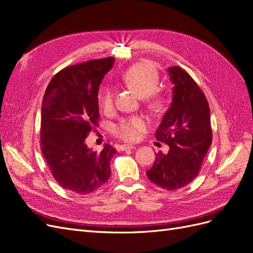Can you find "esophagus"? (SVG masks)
<instances>
[{
  "mask_svg": "<svg viewBox=\"0 0 253 253\" xmlns=\"http://www.w3.org/2000/svg\"><path fill=\"white\" fill-rule=\"evenodd\" d=\"M136 147L133 144H121L119 147V150L120 151H126V150H132V149H135Z\"/></svg>",
  "mask_w": 253,
  "mask_h": 253,
  "instance_id": "obj_1",
  "label": "esophagus"
}]
</instances>
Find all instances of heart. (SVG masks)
<instances>
[{
    "label": "heart",
    "instance_id": "heart-1",
    "mask_svg": "<svg viewBox=\"0 0 253 253\" xmlns=\"http://www.w3.org/2000/svg\"><path fill=\"white\" fill-rule=\"evenodd\" d=\"M122 81L138 91L139 95L145 97L153 108H159L162 99L154 94L159 76L157 72L148 63H137L128 67L121 76ZM99 102L105 112H112L115 105V89L108 85L103 87ZM148 126V121L142 116H132L121 119L118 125L113 128L115 136L126 141H136L139 139L142 132Z\"/></svg>",
    "mask_w": 253,
    "mask_h": 253
}]
</instances>
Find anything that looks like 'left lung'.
Returning a JSON list of instances; mask_svg holds the SVG:
<instances>
[{"label": "left lung", "instance_id": "obj_1", "mask_svg": "<svg viewBox=\"0 0 253 253\" xmlns=\"http://www.w3.org/2000/svg\"><path fill=\"white\" fill-rule=\"evenodd\" d=\"M168 72L174 84L173 99L155 136L170 150L157 153L147 175L156 186L174 191L197 177L212 142V129L209 104L201 87L179 66Z\"/></svg>", "mask_w": 253, "mask_h": 253}]
</instances>
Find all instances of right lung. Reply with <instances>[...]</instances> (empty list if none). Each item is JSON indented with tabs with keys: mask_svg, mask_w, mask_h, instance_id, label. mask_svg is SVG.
Returning a JSON list of instances; mask_svg holds the SVG:
<instances>
[{
	"mask_svg": "<svg viewBox=\"0 0 253 253\" xmlns=\"http://www.w3.org/2000/svg\"><path fill=\"white\" fill-rule=\"evenodd\" d=\"M115 59L108 57L67 66L53 76L45 90L41 111L40 147L53 178L65 190L89 194L111 175V144L100 153L85 139L98 126L99 85Z\"/></svg>",
	"mask_w": 253,
	"mask_h": 253,
	"instance_id": "right-lung-1",
	"label": "right lung"
}]
</instances>
